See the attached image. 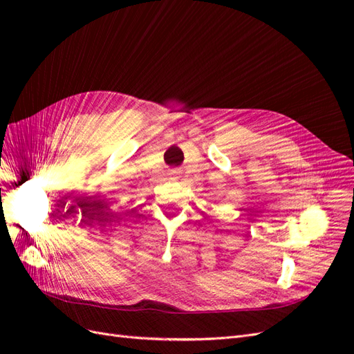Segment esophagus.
<instances>
[{
    "instance_id": "obj_1",
    "label": "esophagus",
    "mask_w": 354,
    "mask_h": 354,
    "mask_svg": "<svg viewBox=\"0 0 354 354\" xmlns=\"http://www.w3.org/2000/svg\"><path fill=\"white\" fill-rule=\"evenodd\" d=\"M169 176L171 177H178L180 176V169H171L169 171Z\"/></svg>"
}]
</instances>
